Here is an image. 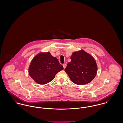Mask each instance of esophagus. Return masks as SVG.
<instances>
[{"label":"esophagus","instance_id":"1","mask_svg":"<svg viewBox=\"0 0 123 123\" xmlns=\"http://www.w3.org/2000/svg\"><path fill=\"white\" fill-rule=\"evenodd\" d=\"M63 66L64 68V69H65V68L66 67V64H63Z\"/></svg>","mask_w":123,"mask_h":123}]
</instances>
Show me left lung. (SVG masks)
I'll use <instances>...</instances> for the list:
<instances>
[{
	"mask_svg": "<svg viewBox=\"0 0 123 123\" xmlns=\"http://www.w3.org/2000/svg\"><path fill=\"white\" fill-rule=\"evenodd\" d=\"M71 61L65 69L73 82L83 85L91 82L95 77L97 66L94 57L83 50L74 52Z\"/></svg>",
	"mask_w": 123,
	"mask_h": 123,
	"instance_id": "obj_1",
	"label": "left lung"
}]
</instances>
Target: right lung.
<instances>
[{
    "instance_id": "obj_1",
    "label": "right lung",
    "mask_w": 123,
    "mask_h": 123,
    "mask_svg": "<svg viewBox=\"0 0 123 123\" xmlns=\"http://www.w3.org/2000/svg\"><path fill=\"white\" fill-rule=\"evenodd\" d=\"M64 69L56 57L49 52L41 53L32 60L29 67V74L39 84L50 82L56 74Z\"/></svg>"
}]
</instances>
